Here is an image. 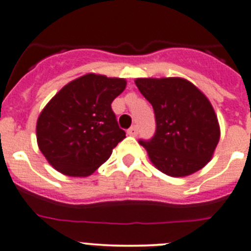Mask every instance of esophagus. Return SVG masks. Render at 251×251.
Returning <instances> with one entry per match:
<instances>
[{"label":"esophagus","instance_id":"obj_1","mask_svg":"<svg viewBox=\"0 0 251 251\" xmlns=\"http://www.w3.org/2000/svg\"><path fill=\"white\" fill-rule=\"evenodd\" d=\"M127 134L130 135V136H136V135L139 134L137 126H131V127L127 130Z\"/></svg>","mask_w":251,"mask_h":251}]
</instances>
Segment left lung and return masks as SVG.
Wrapping results in <instances>:
<instances>
[{"mask_svg":"<svg viewBox=\"0 0 251 251\" xmlns=\"http://www.w3.org/2000/svg\"><path fill=\"white\" fill-rule=\"evenodd\" d=\"M135 83L155 114L153 136L139 140L151 162L174 177L204 168L220 139L218 117L205 95L179 77L137 78Z\"/></svg>","mask_w":251,"mask_h":251,"instance_id":"left-lung-1","label":"left lung"}]
</instances>
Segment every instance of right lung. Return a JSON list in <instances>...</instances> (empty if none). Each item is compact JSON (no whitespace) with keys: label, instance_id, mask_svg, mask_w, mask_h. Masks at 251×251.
I'll return each mask as SVG.
<instances>
[{"label":"right lung","instance_id":"add662e5","mask_svg":"<svg viewBox=\"0 0 251 251\" xmlns=\"http://www.w3.org/2000/svg\"><path fill=\"white\" fill-rule=\"evenodd\" d=\"M124 78L87 74L67 83L38 116L37 144L47 161L69 176H89L125 139L111 103Z\"/></svg>","mask_w":251,"mask_h":251}]
</instances>
